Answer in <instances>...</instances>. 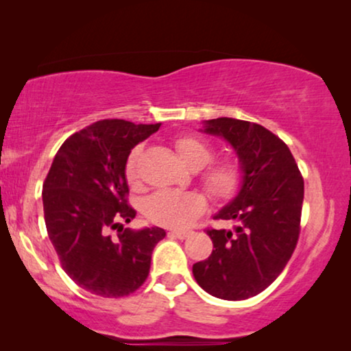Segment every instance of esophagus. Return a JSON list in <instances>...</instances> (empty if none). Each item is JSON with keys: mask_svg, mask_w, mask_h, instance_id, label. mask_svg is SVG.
Here are the masks:
<instances>
[{"mask_svg": "<svg viewBox=\"0 0 351 351\" xmlns=\"http://www.w3.org/2000/svg\"><path fill=\"white\" fill-rule=\"evenodd\" d=\"M191 233L193 232H190V230H171L169 232V234H172V237L179 238V239H186Z\"/></svg>", "mask_w": 351, "mask_h": 351, "instance_id": "obj_1", "label": "esophagus"}]
</instances>
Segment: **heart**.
<instances>
[{
  "instance_id": "heart-1",
  "label": "heart",
  "mask_w": 351,
  "mask_h": 351,
  "mask_svg": "<svg viewBox=\"0 0 351 351\" xmlns=\"http://www.w3.org/2000/svg\"><path fill=\"white\" fill-rule=\"evenodd\" d=\"M174 145L177 155L191 171L203 169L214 158V148L199 137L182 136L177 138ZM138 156H141V150L136 148L131 152L126 161L124 174H126L129 184H136L138 179ZM201 182H203L206 191L215 199H232L243 185V169L233 160L219 161L201 174ZM206 199L196 191L160 190L148 196L143 203V214L147 215L148 220L171 228L186 227L199 214H203Z\"/></svg>"
}]
</instances>
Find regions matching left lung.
Instances as JSON below:
<instances>
[{
  "label": "left lung",
  "mask_w": 351,
  "mask_h": 351,
  "mask_svg": "<svg viewBox=\"0 0 351 351\" xmlns=\"http://www.w3.org/2000/svg\"><path fill=\"white\" fill-rule=\"evenodd\" d=\"M201 132L233 147L243 169L238 195L214 219L233 230H208L213 254L193 265L208 294L244 300L261 294L285 270L300 233L304 179L285 142L261 124L234 118L204 121Z\"/></svg>",
  "instance_id": "1"
}]
</instances>
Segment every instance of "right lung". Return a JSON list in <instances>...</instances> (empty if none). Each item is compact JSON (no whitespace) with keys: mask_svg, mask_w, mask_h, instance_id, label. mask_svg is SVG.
<instances>
[{"mask_svg":"<svg viewBox=\"0 0 351 351\" xmlns=\"http://www.w3.org/2000/svg\"><path fill=\"white\" fill-rule=\"evenodd\" d=\"M102 119L66 138L43 185L47 234L62 268L90 294L124 297L150 271L152 252L166 237L160 227L124 228L136 210L128 204L124 167L129 153L160 129ZM119 227L117 237L110 228Z\"/></svg>","mask_w":351,"mask_h":351,"instance_id":"right-lung-1","label":"right lung"}]
</instances>
